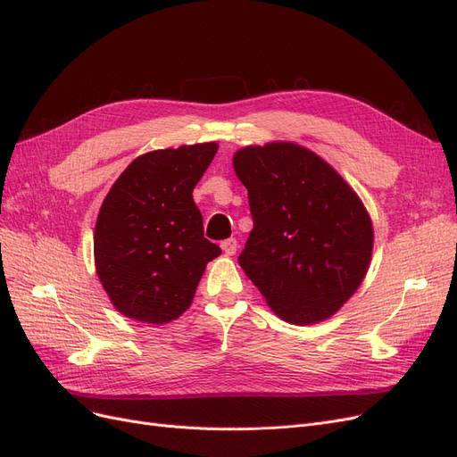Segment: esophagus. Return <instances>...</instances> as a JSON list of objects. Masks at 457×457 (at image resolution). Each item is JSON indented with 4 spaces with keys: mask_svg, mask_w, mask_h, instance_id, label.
<instances>
[{
    "mask_svg": "<svg viewBox=\"0 0 457 457\" xmlns=\"http://www.w3.org/2000/svg\"><path fill=\"white\" fill-rule=\"evenodd\" d=\"M237 247H238L237 238H227V240L220 242V250H223L227 255L237 253Z\"/></svg>",
    "mask_w": 457,
    "mask_h": 457,
    "instance_id": "1",
    "label": "esophagus"
}]
</instances>
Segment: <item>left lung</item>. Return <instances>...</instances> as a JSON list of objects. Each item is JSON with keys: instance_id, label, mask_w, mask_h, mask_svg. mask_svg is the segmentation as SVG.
<instances>
[{"instance_id": "1", "label": "left lung", "mask_w": 457, "mask_h": 457, "mask_svg": "<svg viewBox=\"0 0 457 457\" xmlns=\"http://www.w3.org/2000/svg\"><path fill=\"white\" fill-rule=\"evenodd\" d=\"M232 163L253 219L240 267L286 322L326 320L366 276V207L331 165L294 143L245 146Z\"/></svg>"}]
</instances>
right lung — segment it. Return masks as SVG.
<instances>
[{
    "label": "right lung",
    "instance_id": "obj_1",
    "mask_svg": "<svg viewBox=\"0 0 457 457\" xmlns=\"http://www.w3.org/2000/svg\"><path fill=\"white\" fill-rule=\"evenodd\" d=\"M215 143L154 150L133 160L106 195L95 227V267L114 307L146 324L181 316L220 247L204 238L192 198Z\"/></svg>",
    "mask_w": 457,
    "mask_h": 457
}]
</instances>
